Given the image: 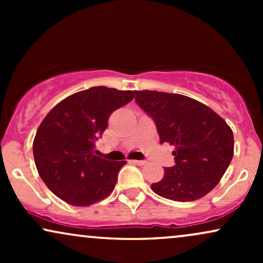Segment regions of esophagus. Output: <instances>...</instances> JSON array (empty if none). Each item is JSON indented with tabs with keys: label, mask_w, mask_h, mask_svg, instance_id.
Segmentation results:
<instances>
[{
	"label": "esophagus",
	"mask_w": 263,
	"mask_h": 263,
	"mask_svg": "<svg viewBox=\"0 0 263 263\" xmlns=\"http://www.w3.org/2000/svg\"><path fill=\"white\" fill-rule=\"evenodd\" d=\"M132 163V164H137V165H143V164H146V161H137V159H131V161H129Z\"/></svg>",
	"instance_id": "1"
}]
</instances>
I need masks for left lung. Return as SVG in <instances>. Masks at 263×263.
I'll return each mask as SVG.
<instances>
[{"label": "left lung", "instance_id": "obj_1", "mask_svg": "<svg viewBox=\"0 0 263 263\" xmlns=\"http://www.w3.org/2000/svg\"><path fill=\"white\" fill-rule=\"evenodd\" d=\"M136 101L155 120L161 143L174 147L176 165L151 185L159 197L193 201L218 185L234 156L230 126L200 101L162 91H135Z\"/></svg>", "mask_w": 263, "mask_h": 263}]
</instances>
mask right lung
<instances>
[{
  "label": "right lung",
  "mask_w": 263,
  "mask_h": 263,
  "mask_svg": "<svg viewBox=\"0 0 263 263\" xmlns=\"http://www.w3.org/2000/svg\"><path fill=\"white\" fill-rule=\"evenodd\" d=\"M134 98L131 90L90 87L65 98L44 117L33 141V156L42 180L57 197L87 206L112 193L127 162L95 156L93 147L111 114Z\"/></svg>",
  "instance_id": "add662e5"
}]
</instances>
